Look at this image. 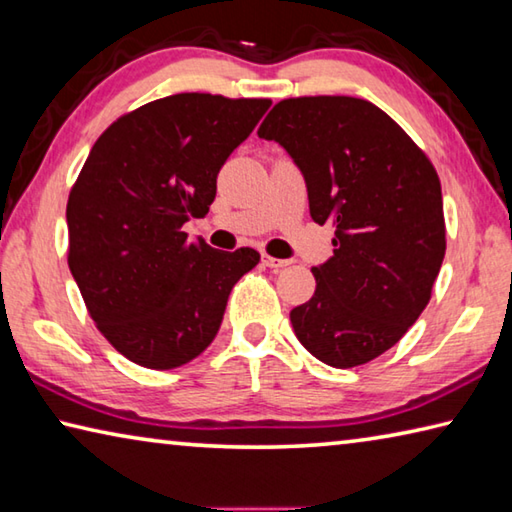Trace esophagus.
I'll return each instance as SVG.
<instances>
[{
  "label": "esophagus",
  "instance_id": "1",
  "mask_svg": "<svg viewBox=\"0 0 512 512\" xmlns=\"http://www.w3.org/2000/svg\"><path fill=\"white\" fill-rule=\"evenodd\" d=\"M263 265L270 267V270H283L288 261H281V258H274L270 254H263Z\"/></svg>",
  "mask_w": 512,
  "mask_h": 512
}]
</instances>
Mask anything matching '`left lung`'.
I'll return each instance as SVG.
<instances>
[{"mask_svg": "<svg viewBox=\"0 0 512 512\" xmlns=\"http://www.w3.org/2000/svg\"><path fill=\"white\" fill-rule=\"evenodd\" d=\"M258 137L301 168L310 215L333 222V258L312 267V299L290 312L299 342L335 369L398 344L432 299L445 256L441 179L409 134L364 98L276 103Z\"/></svg>", "mask_w": 512, "mask_h": 512, "instance_id": "obj_1", "label": "left lung"}]
</instances>
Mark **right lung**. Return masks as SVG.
Listing matches in <instances>:
<instances>
[{
    "label": "right lung",
    "instance_id": "right-lung-1",
    "mask_svg": "<svg viewBox=\"0 0 512 512\" xmlns=\"http://www.w3.org/2000/svg\"><path fill=\"white\" fill-rule=\"evenodd\" d=\"M270 98L186 92L123 114L89 150L67 202V263L89 317L116 351L146 369L191 362L213 342L231 288L254 270L251 247L188 240L224 161Z\"/></svg>",
    "mask_w": 512,
    "mask_h": 512
}]
</instances>
